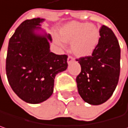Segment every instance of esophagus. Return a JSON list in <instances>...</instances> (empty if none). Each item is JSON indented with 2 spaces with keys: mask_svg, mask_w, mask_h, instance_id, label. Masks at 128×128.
Segmentation results:
<instances>
[{
  "mask_svg": "<svg viewBox=\"0 0 128 128\" xmlns=\"http://www.w3.org/2000/svg\"><path fill=\"white\" fill-rule=\"evenodd\" d=\"M73 61H74V58L72 56H68V58H67V63L68 64H70Z\"/></svg>",
  "mask_w": 128,
  "mask_h": 128,
  "instance_id": "1",
  "label": "esophagus"
}]
</instances>
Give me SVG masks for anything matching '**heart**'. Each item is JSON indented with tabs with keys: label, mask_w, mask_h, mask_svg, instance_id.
Segmentation results:
<instances>
[{
	"label": "heart",
	"mask_w": 128,
	"mask_h": 128,
	"mask_svg": "<svg viewBox=\"0 0 128 128\" xmlns=\"http://www.w3.org/2000/svg\"><path fill=\"white\" fill-rule=\"evenodd\" d=\"M58 36L64 42L71 43L72 52L82 58L92 55L94 51L100 40V31L92 24L72 21L59 28ZM59 40L56 38L55 42L62 45Z\"/></svg>",
	"instance_id": "heart-1"
}]
</instances>
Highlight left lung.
Wrapping results in <instances>:
<instances>
[{
    "label": "left lung",
    "instance_id": "8db88e82",
    "mask_svg": "<svg viewBox=\"0 0 128 128\" xmlns=\"http://www.w3.org/2000/svg\"><path fill=\"white\" fill-rule=\"evenodd\" d=\"M100 36L92 56L76 59L81 66L76 78L78 93L85 102L94 106L111 97L120 73V47L115 34L108 27L102 26Z\"/></svg>",
    "mask_w": 128,
    "mask_h": 128
}]
</instances>
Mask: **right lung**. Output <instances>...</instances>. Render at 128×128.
Segmentation results:
<instances>
[{"label": "right lung", "mask_w": 128, "mask_h": 128, "mask_svg": "<svg viewBox=\"0 0 128 128\" xmlns=\"http://www.w3.org/2000/svg\"><path fill=\"white\" fill-rule=\"evenodd\" d=\"M44 20L22 22L8 42L6 72L8 84L23 101L37 104L52 95L56 76L67 68V56L50 51L51 36L36 34Z\"/></svg>", "instance_id": "add662e5"}]
</instances>
